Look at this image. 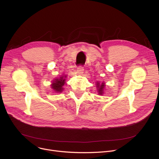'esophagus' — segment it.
<instances>
[{"instance_id":"esophagus-1","label":"esophagus","mask_w":159,"mask_h":159,"mask_svg":"<svg viewBox=\"0 0 159 159\" xmlns=\"http://www.w3.org/2000/svg\"><path fill=\"white\" fill-rule=\"evenodd\" d=\"M84 67H83L82 66H79L77 67V72L79 74L81 75L83 73V72H84Z\"/></svg>"}]
</instances>
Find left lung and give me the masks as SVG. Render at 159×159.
<instances>
[{
    "mask_svg": "<svg viewBox=\"0 0 159 159\" xmlns=\"http://www.w3.org/2000/svg\"><path fill=\"white\" fill-rule=\"evenodd\" d=\"M97 87L98 94L102 95L104 93V88L105 87V83L104 82L100 83L99 82H97Z\"/></svg>",
    "mask_w": 159,
    "mask_h": 159,
    "instance_id": "left-lung-1",
    "label": "left lung"
}]
</instances>
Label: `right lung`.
<instances>
[{
	"mask_svg": "<svg viewBox=\"0 0 159 159\" xmlns=\"http://www.w3.org/2000/svg\"><path fill=\"white\" fill-rule=\"evenodd\" d=\"M66 75L64 76H61L60 78L55 79L53 80L52 84L51 85L52 89H53L55 93H61L64 89V85L65 84V80Z\"/></svg>",
	"mask_w": 159,
	"mask_h": 159,
	"instance_id": "1",
	"label": "right lung"
}]
</instances>
